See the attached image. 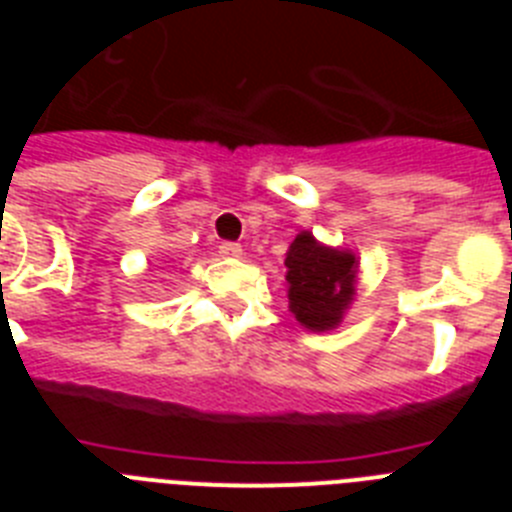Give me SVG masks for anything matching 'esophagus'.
Masks as SVG:
<instances>
[{
	"label": "esophagus",
	"mask_w": 512,
	"mask_h": 512,
	"mask_svg": "<svg viewBox=\"0 0 512 512\" xmlns=\"http://www.w3.org/2000/svg\"><path fill=\"white\" fill-rule=\"evenodd\" d=\"M220 256L223 259H241L243 256V246L241 243H220Z\"/></svg>",
	"instance_id": "1"
}]
</instances>
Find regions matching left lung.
<instances>
[{
	"mask_svg": "<svg viewBox=\"0 0 512 512\" xmlns=\"http://www.w3.org/2000/svg\"><path fill=\"white\" fill-rule=\"evenodd\" d=\"M284 266L289 312L297 323L312 333L338 328L356 297L359 256L351 248L325 246L302 230L289 243Z\"/></svg>",
	"mask_w": 512,
	"mask_h": 512,
	"instance_id": "left-lung-1",
	"label": "left lung"
}]
</instances>
